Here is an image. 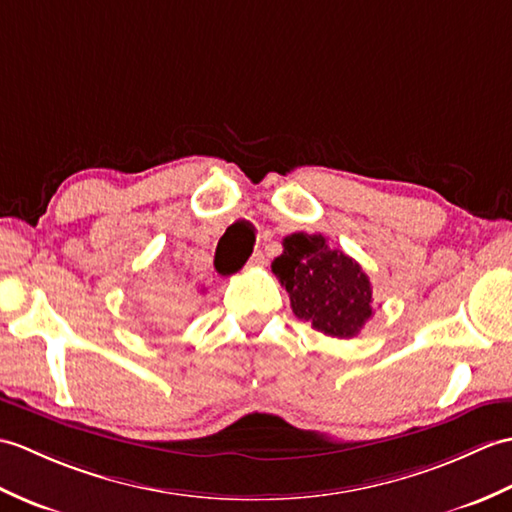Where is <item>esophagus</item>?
Instances as JSON below:
<instances>
[{
    "label": "esophagus",
    "instance_id": "34e87169",
    "mask_svg": "<svg viewBox=\"0 0 512 512\" xmlns=\"http://www.w3.org/2000/svg\"><path fill=\"white\" fill-rule=\"evenodd\" d=\"M249 267H260V265H265V254L263 252H260V249H258V252H254L252 254V258H249V263H247Z\"/></svg>",
    "mask_w": 512,
    "mask_h": 512
}]
</instances>
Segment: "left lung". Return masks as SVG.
<instances>
[{
    "instance_id": "obj_1",
    "label": "left lung",
    "mask_w": 512,
    "mask_h": 512,
    "mask_svg": "<svg viewBox=\"0 0 512 512\" xmlns=\"http://www.w3.org/2000/svg\"><path fill=\"white\" fill-rule=\"evenodd\" d=\"M282 247L271 271L287 289L295 317L331 337L359 335L374 309L370 280L357 260L328 247L322 234L295 232Z\"/></svg>"
}]
</instances>
